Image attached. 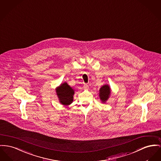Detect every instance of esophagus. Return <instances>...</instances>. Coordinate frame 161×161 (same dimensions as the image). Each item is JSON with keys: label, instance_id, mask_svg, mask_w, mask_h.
<instances>
[{"label": "esophagus", "instance_id": "obj_1", "mask_svg": "<svg viewBox=\"0 0 161 161\" xmlns=\"http://www.w3.org/2000/svg\"><path fill=\"white\" fill-rule=\"evenodd\" d=\"M84 88L85 89H88V84H85L84 85Z\"/></svg>", "mask_w": 161, "mask_h": 161}]
</instances>
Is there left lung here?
<instances>
[{"label": "left lung", "instance_id": "1", "mask_svg": "<svg viewBox=\"0 0 161 161\" xmlns=\"http://www.w3.org/2000/svg\"><path fill=\"white\" fill-rule=\"evenodd\" d=\"M110 95V88L108 85H104L99 89V97L102 103H104L107 101Z\"/></svg>", "mask_w": 161, "mask_h": 161}]
</instances>
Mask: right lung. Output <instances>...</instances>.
<instances>
[{
  "label": "right lung",
  "mask_w": 161,
  "mask_h": 161,
  "mask_svg": "<svg viewBox=\"0 0 161 161\" xmlns=\"http://www.w3.org/2000/svg\"><path fill=\"white\" fill-rule=\"evenodd\" d=\"M56 93L62 104L68 106L73 103L75 90L66 82L62 84L57 87L56 88Z\"/></svg>",
  "instance_id": "add662e5"
}]
</instances>
